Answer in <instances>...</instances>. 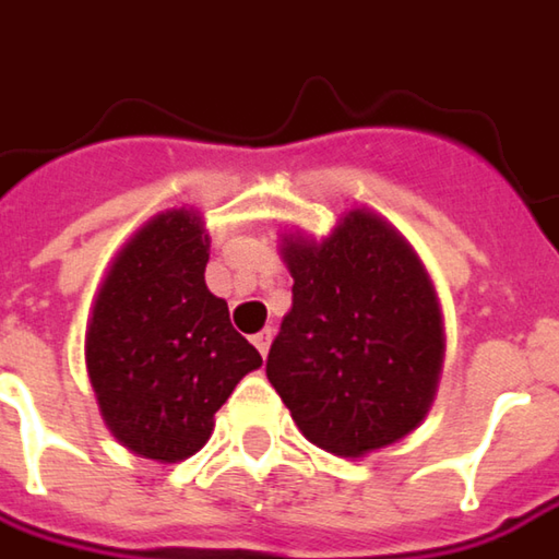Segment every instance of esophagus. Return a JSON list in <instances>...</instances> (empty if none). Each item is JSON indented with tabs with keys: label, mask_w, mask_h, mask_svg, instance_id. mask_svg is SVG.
Here are the masks:
<instances>
[{
	"label": "esophagus",
	"mask_w": 559,
	"mask_h": 559,
	"mask_svg": "<svg viewBox=\"0 0 559 559\" xmlns=\"http://www.w3.org/2000/svg\"><path fill=\"white\" fill-rule=\"evenodd\" d=\"M272 338H275V332H272V329H262V332H255V335H252V345H255V350H259L262 357L269 354V347H272Z\"/></svg>",
	"instance_id": "obj_1"
}]
</instances>
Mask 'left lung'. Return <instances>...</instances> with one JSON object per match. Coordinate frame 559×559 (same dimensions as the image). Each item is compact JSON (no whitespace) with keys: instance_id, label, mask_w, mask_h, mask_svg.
I'll return each mask as SVG.
<instances>
[{"instance_id":"left-lung-1","label":"left lung","mask_w":559,"mask_h":559,"mask_svg":"<svg viewBox=\"0 0 559 559\" xmlns=\"http://www.w3.org/2000/svg\"><path fill=\"white\" fill-rule=\"evenodd\" d=\"M294 304L265 373L312 445L364 459L405 440L437 399L443 312L408 240L377 212L350 209L312 240L281 234Z\"/></svg>"}]
</instances>
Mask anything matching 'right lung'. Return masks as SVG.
Listing matches in <instances>:
<instances>
[{"mask_svg":"<svg viewBox=\"0 0 559 559\" xmlns=\"http://www.w3.org/2000/svg\"><path fill=\"white\" fill-rule=\"evenodd\" d=\"M209 243L199 212L154 214L116 252L87 316L84 364L104 424L164 465L209 443L214 411L262 367L205 284Z\"/></svg>","mask_w":559,"mask_h":559,"instance_id":"obj_1","label":"right lung"}]
</instances>
